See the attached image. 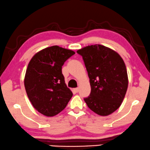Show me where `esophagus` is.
I'll return each instance as SVG.
<instances>
[{
  "instance_id": "34e87169",
  "label": "esophagus",
  "mask_w": 150,
  "mask_h": 150,
  "mask_svg": "<svg viewBox=\"0 0 150 150\" xmlns=\"http://www.w3.org/2000/svg\"><path fill=\"white\" fill-rule=\"evenodd\" d=\"M74 91L76 93H78L79 92V88H74Z\"/></svg>"
}]
</instances>
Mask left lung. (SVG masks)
Segmentation results:
<instances>
[{
  "label": "left lung",
  "mask_w": 150,
  "mask_h": 150,
  "mask_svg": "<svg viewBox=\"0 0 150 150\" xmlns=\"http://www.w3.org/2000/svg\"><path fill=\"white\" fill-rule=\"evenodd\" d=\"M82 56L90 79L91 91L84 98L88 107L100 116L113 113L120 107L128 88L126 65L117 52L102 45L77 51Z\"/></svg>",
  "instance_id": "8db88e82"
}]
</instances>
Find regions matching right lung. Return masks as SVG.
Instances as JSON below:
<instances>
[{
	"label": "right lung",
	"instance_id": "obj_1",
	"mask_svg": "<svg viewBox=\"0 0 150 150\" xmlns=\"http://www.w3.org/2000/svg\"><path fill=\"white\" fill-rule=\"evenodd\" d=\"M74 51L57 45L37 52L26 69L24 86L32 105L40 114L53 117L66 107L73 93L67 88L62 67Z\"/></svg>",
	"mask_w": 150,
	"mask_h": 150
}]
</instances>
